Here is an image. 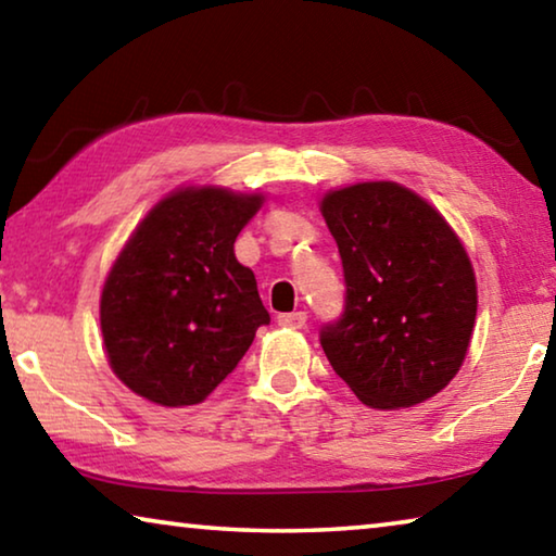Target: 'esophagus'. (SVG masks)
<instances>
[{
  "mask_svg": "<svg viewBox=\"0 0 556 556\" xmlns=\"http://www.w3.org/2000/svg\"><path fill=\"white\" fill-rule=\"evenodd\" d=\"M277 324L285 328H304L306 324V314L304 312H291V314H279Z\"/></svg>",
  "mask_w": 556,
  "mask_h": 556,
  "instance_id": "34e87169",
  "label": "esophagus"
}]
</instances>
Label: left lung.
<instances>
[{
    "label": "left lung",
    "mask_w": 556,
    "mask_h": 556,
    "mask_svg": "<svg viewBox=\"0 0 556 556\" xmlns=\"http://www.w3.org/2000/svg\"><path fill=\"white\" fill-rule=\"evenodd\" d=\"M321 215L343 262L345 308L321 328L338 378L372 409L434 397L466 361L478 291L434 205L394 181L328 191Z\"/></svg>",
    "instance_id": "8db88e82"
}]
</instances>
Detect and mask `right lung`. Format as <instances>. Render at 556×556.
I'll list each match as a JSON object with an SVG mask.
<instances>
[{"instance_id": "right-lung-1", "label": "right lung", "mask_w": 556, "mask_h": 556, "mask_svg": "<svg viewBox=\"0 0 556 556\" xmlns=\"http://www.w3.org/2000/svg\"><path fill=\"white\" fill-rule=\"evenodd\" d=\"M265 195L184 186L129 235L100 296L112 372L162 407L199 404L269 324L235 240Z\"/></svg>"}]
</instances>
